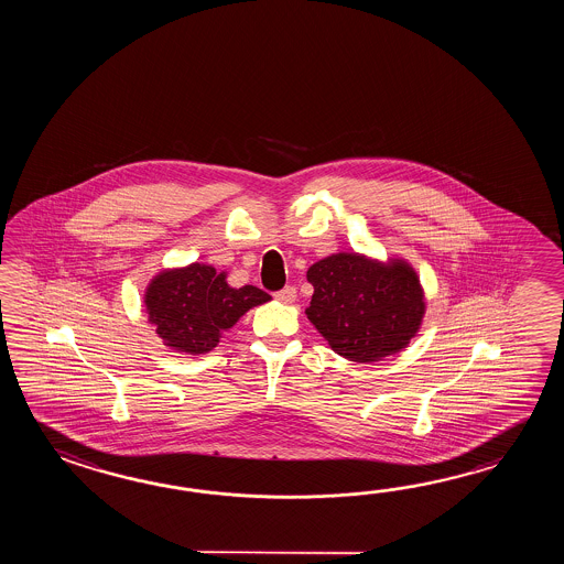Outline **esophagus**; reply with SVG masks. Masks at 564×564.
<instances>
[{"instance_id":"34e87169","label":"esophagus","mask_w":564,"mask_h":564,"mask_svg":"<svg viewBox=\"0 0 564 564\" xmlns=\"http://www.w3.org/2000/svg\"><path fill=\"white\" fill-rule=\"evenodd\" d=\"M274 296H276V300H280V302H284V304H292V302L296 300V288H282V290H278Z\"/></svg>"}]
</instances>
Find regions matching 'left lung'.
I'll list each match as a JSON object with an SVG mask.
<instances>
[{"instance_id": "1", "label": "left lung", "mask_w": 564, "mask_h": 564, "mask_svg": "<svg viewBox=\"0 0 564 564\" xmlns=\"http://www.w3.org/2000/svg\"><path fill=\"white\" fill-rule=\"evenodd\" d=\"M306 278L314 286L306 316L345 359L381 360L420 330L423 290L403 260L383 264L360 253H333L312 264Z\"/></svg>"}]
</instances>
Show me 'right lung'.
Returning <instances> with one entry per match:
<instances>
[{"label":"right lung","instance_id":"1","mask_svg":"<svg viewBox=\"0 0 564 564\" xmlns=\"http://www.w3.org/2000/svg\"><path fill=\"white\" fill-rule=\"evenodd\" d=\"M226 272L189 264L163 270L144 292L149 323L167 347L187 355H204L217 347L219 336L246 312L264 304L270 294L256 286L231 288Z\"/></svg>","mask_w":564,"mask_h":564}]
</instances>
